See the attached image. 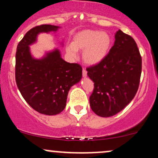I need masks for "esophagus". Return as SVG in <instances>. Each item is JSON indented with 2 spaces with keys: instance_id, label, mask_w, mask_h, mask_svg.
<instances>
[{
  "instance_id": "34e87169",
  "label": "esophagus",
  "mask_w": 158,
  "mask_h": 158,
  "mask_svg": "<svg viewBox=\"0 0 158 158\" xmlns=\"http://www.w3.org/2000/svg\"><path fill=\"white\" fill-rule=\"evenodd\" d=\"M82 76L84 78L87 77V70H85V69H83L82 70Z\"/></svg>"
}]
</instances>
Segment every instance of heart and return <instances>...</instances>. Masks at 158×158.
Returning a JSON list of instances; mask_svg holds the SVG:
<instances>
[{"instance_id":"obj_1","label":"heart","mask_w":158,"mask_h":158,"mask_svg":"<svg viewBox=\"0 0 158 158\" xmlns=\"http://www.w3.org/2000/svg\"><path fill=\"white\" fill-rule=\"evenodd\" d=\"M111 38L107 32L85 30L73 37L70 44L65 47V52L72 59L77 57L78 50H83L82 60L88 65L100 63L109 52Z\"/></svg>"}]
</instances>
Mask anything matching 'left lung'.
Returning <instances> with one entry per match:
<instances>
[{"label": "left lung", "instance_id": "obj_1", "mask_svg": "<svg viewBox=\"0 0 158 158\" xmlns=\"http://www.w3.org/2000/svg\"><path fill=\"white\" fill-rule=\"evenodd\" d=\"M142 59L135 41L119 30L109 53L99 64L87 68L94 82L90 106L97 115L109 117L126 108L137 94Z\"/></svg>", "mask_w": 158, "mask_h": 158}]
</instances>
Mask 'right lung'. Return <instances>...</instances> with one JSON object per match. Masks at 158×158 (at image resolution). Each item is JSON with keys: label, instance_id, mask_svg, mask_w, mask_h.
<instances>
[{"label": "right lung", "instance_id": "right-lung-1", "mask_svg": "<svg viewBox=\"0 0 158 158\" xmlns=\"http://www.w3.org/2000/svg\"><path fill=\"white\" fill-rule=\"evenodd\" d=\"M60 27L43 24L25 34L17 47L15 81L26 102L40 114L56 115L66 106L70 88L79 82L82 68L61 58L59 49L45 52L40 59L33 57L30 45L37 41L40 33L56 32Z\"/></svg>", "mask_w": 158, "mask_h": 158}]
</instances>
